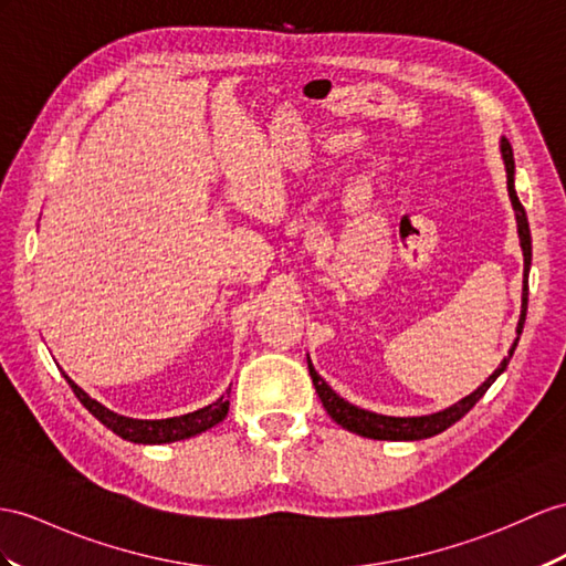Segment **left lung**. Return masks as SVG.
<instances>
[{
	"label": "left lung",
	"mask_w": 566,
	"mask_h": 566,
	"mask_svg": "<svg viewBox=\"0 0 566 566\" xmlns=\"http://www.w3.org/2000/svg\"><path fill=\"white\" fill-rule=\"evenodd\" d=\"M500 150H502V160H504V170H506V191H509V199H512L514 206V213H516V228H518V240H521V252H523V293H521V316H518V324H516V340L514 346L509 348V355L500 363V367L492 371V375L480 384V387L468 394L461 401H457L453 406L439 410V412H430V416H416V418H394V416H381V412H371L365 408H357L353 403H348L346 398L338 396L334 389L328 387V384L319 377V371L314 369L310 355H307V365H310V377L316 394L322 398V406L326 408V412L331 416V420L338 422L343 430L355 432L360 437L367 439H387V442H418V439H427V437H434L439 432L449 430L453 422H459L468 410H471L485 391L492 387L494 379H497L502 371L506 369L509 360H512V355L516 350V343L521 338V331L523 324H526V310H528V271H531V228H528V218H526V209H523L518 195H516V187H514V172H516V165H514V154H512V144L506 142V136L500 139Z\"/></svg>",
	"instance_id": "obj_1"
}]
</instances>
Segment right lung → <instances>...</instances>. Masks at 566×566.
<instances>
[{
    "label": "right lung",
    "instance_id": "obj_1",
    "mask_svg": "<svg viewBox=\"0 0 566 566\" xmlns=\"http://www.w3.org/2000/svg\"><path fill=\"white\" fill-rule=\"evenodd\" d=\"M64 379L69 381V387H72L78 401L84 403V408L91 412L93 418H98L107 427V430H113L117 437L127 439V442H134V444H170V442H179V439L197 437L206 430H211V427H216L218 422H223L228 416V408H230L228 394H223L211 406L199 408L195 412H187V416L165 418V420H136V418L119 416V412L105 408L66 375H64Z\"/></svg>",
    "mask_w": 566,
    "mask_h": 566
}]
</instances>
